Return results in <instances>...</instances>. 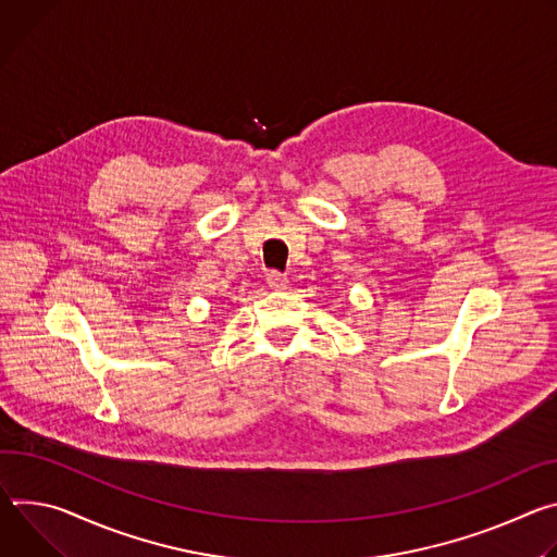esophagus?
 <instances>
[{"instance_id":"obj_1","label":"esophagus","mask_w":557,"mask_h":557,"mask_svg":"<svg viewBox=\"0 0 557 557\" xmlns=\"http://www.w3.org/2000/svg\"><path fill=\"white\" fill-rule=\"evenodd\" d=\"M268 287H270V289H285V287H287V278H285V274L270 272V274H268Z\"/></svg>"}]
</instances>
